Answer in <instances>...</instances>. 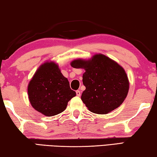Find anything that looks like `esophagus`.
Returning <instances> with one entry per match:
<instances>
[{"mask_svg":"<svg viewBox=\"0 0 157 157\" xmlns=\"http://www.w3.org/2000/svg\"><path fill=\"white\" fill-rule=\"evenodd\" d=\"M76 93L77 96H80V95H81V91H80V90H76Z\"/></svg>","mask_w":157,"mask_h":157,"instance_id":"obj_1","label":"esophagus"}]
</instances>
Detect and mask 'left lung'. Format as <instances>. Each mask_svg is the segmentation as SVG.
Wrapping results in <instances>:
<instances>
[{
  "label": "left lung",
  "mask_w": 157,
  "mask_h": 157,
  "mask_svg": "<svg viewBox=\"0 0 157 157\" xmlns=\"http://www.w3.org/2000/svg\"><path fill=\"white\" fill-rule=\"evenodd\" d=\"M72 67L83 69L86 86L81 100L90 112L107 114L123 103L129 90V81L123 68L102 54L91 59L72 61Z\"/></svg>",
  "instance_id": "left-lung-1"
}]
</instances>
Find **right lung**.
Wrapping results in <instances>:
<instances>
[{"instance_id":"add662e5","label":"right lung","mask_w":157,"mask_h":157,"mask_svg":"<svg viewBox=\"0 0 157 157\" xmlns=\"http://www.w3.org/2000/svg\"><path fill=\"white\" fill-rule=\"evenodd\" d=\"M28 93L31 105L48 117L62 113L68 102L76 96L68 79L54 62H47L40 66L29 81Z\"/></svg>"}]
</instances>
